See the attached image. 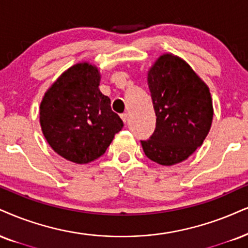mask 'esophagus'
<instances>
[{
  "mask_svg": "<svg viewBox=\"0 0 248 248\" xmlns=\"http://www.w3.org/2000/svg\"><path fill=\"white\" fill-rule=\"evenodd\" d=\"M122 119H123V122L124 123H127V122H129V119H130V116H129V114H127V112H125V114H122Z\"/></svg>",
  "mask_w": 248,
  "mask_h": 248,
  "instance_id": "obj_1",
  "label": "esophagus"
}]
</instances>
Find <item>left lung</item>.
I'll return each instance as SVG.
<instances>
[{"mask_svg":"<svg viewBox=\"0 0 248 248\" xmlns=\"http://www.w3.org/2000/svg\"><path fill=\"white\" fill-rule=\"evenodd\" d=\"M156 115L149 139L140 140L149 160L162 166L184 161L202 145L213 121L208 87L179 57L161 56L148 73Z\"/></svg>","mask_w":248,"mask_h":248,"instance_id":"obj_1","label":"left lung"}]
</instances>
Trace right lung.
<instances>
[{
  "mask_svg": "<svg viewBox=\"0 0 248 248\" xmlns=\"http://www.w3.org/2000/svg\"><path fill=\"white\" fill-rule=\"evenodd\" d=\"M99 85L95 66L76 64L55 81L40 106L46 140L57 154L75 163L99 158L124 126Z\"/></svg>",
  "mask_w": 248,
  "mask_h": 248,
  "instance_id": "obj_1",
  "label": "right lung"
}]
</instances>
